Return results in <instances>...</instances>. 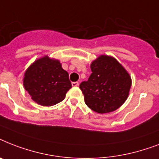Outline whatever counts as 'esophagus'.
Here are the masks:
<instances>
[{"mask_svg": "<svg viewBox=\"0 0 159 159\" xmlns=\"http://www.w3.org/2000/svg\"><path fill=\"white\" fill-rule=\"evenodd\" d=\"M72 87H77V86H79V83H78L77 82H72Z\"/></svg>", "mask_w": 159, "mask_h": 159, "instance_id": "obj_1", "label": "esophagus"}]
</instances>
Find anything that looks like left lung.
<instances>
[{
    "label": "left lung",
    "instance_id": "1",
    "mask_svg": "<svg viewBox=\"0 0 159 159\" xmlns=\"http://www.w3.org/2000/svg\"><path fill=\"white\" fill-rule=\"evenodd\" d=\"M92 74L80 84L85 103L99 114L110 113L125 103L131 87L130 75L112 56L100 55L91 63Z\"/></svg>",
    "mask_w": 159,
    "mask_h": 159
}]
</instances>
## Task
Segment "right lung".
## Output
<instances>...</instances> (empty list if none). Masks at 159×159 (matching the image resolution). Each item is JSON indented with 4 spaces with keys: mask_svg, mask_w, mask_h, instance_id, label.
Masks as SVG:
<instances>
[{
    "mask_svg": "<svg viewBox=\"0 0 159 159\" xmlns=\"http://www.w3.org/2000/svg\"><path fill=\"white\" fill-rule=\"evenodd\" d=\"M23 85L31 99L43 106L59 103L72 87L68 73L62 69L59 60L45 55L35 60L26 69Z\"/></svg>",
    "mask_w": 159,
    "mask_h": 159,
    "instance_id": "1",
    "label": "right lung"
}]
</instances>
